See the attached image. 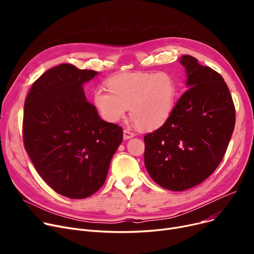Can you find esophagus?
<instances>
[{
    "mask_svg": "<svg viewBox=\"0 0 254 254\" xmlns=\"http://www.w3.org/2000/svg\"><path fill=\"white\" fill-rule=\"evenodd\" d=\"M135 136V134L132 131H130L129 129H125L124 130V139L125 140H127V139H130Z\"/></svg>",
    "mask_w": 254,
    "mask_h": 254,
    "instance_id": "1",
    "label": "esophagus"
}]
</instances>
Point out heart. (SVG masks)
I'll use <instances>...</instances> for the list:
<instances>
[{
    "label": "heart",
    "mask_w": 254,
    "mask_h": 254,
    "mask_svg": "<svg viewBox=\"0 0 254 254\" xmlns=\"http://www.w3.org/2000/svg\"><path fill=\"white\" fill-rule=\"evenodd\" d=\"M108 89L93 92V105L101 117L117 123L130 108V118L143 130L162 127L170 117L177 96V83L167 72L120 73L107 81Z\"/></svg>",
    "instance_id": "obj_1"
}]
</instances>
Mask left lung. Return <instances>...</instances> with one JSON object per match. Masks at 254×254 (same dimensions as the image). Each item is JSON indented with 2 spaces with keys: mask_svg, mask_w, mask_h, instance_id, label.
Instances as JSON below:
<instances>
[{
  "mask_svg": "<svg viewBox=\"0 0 254 254\" xmlns=\"http://www.w3.org/2000/svg\"><path fill=\"white\" fill-rule=\"evenodd\" d=\"M188 88L167 122L144 136V164L162 188L182 191L208 178L221 163L236 123V109L222 76L183 56Z\"/></svg>",
  "mask_w": 254,
  "mask_h": 254,
  "instance_id": "left-lung-1",
  "label": "left lung"
}]
</instances>
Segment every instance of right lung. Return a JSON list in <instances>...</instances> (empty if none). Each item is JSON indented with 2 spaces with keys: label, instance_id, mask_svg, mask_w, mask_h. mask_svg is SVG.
Returning <instances> with one entry per match:
<instances>
[{
  "label": "right lung",
  "instance_id": "add662e5",
  "mask_svg": "<svg viewBox=\"0 0 254 254\" xmlns=\"http://www.w3.org/2000/svg\"><path fill=\"white\" fill-rule=\"evenodd\" d=\"M97 75L71 64L49 69L24 102L22 137L38 174L58 193L85 198L104 184L123 127L86 101L82 84Z\"/></svg>",
  "mask_w": 254,
  "mask_h": 254
}]
</instances>
